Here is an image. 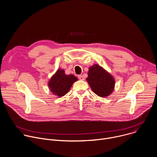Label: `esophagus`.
<instances>
[{
    "mask_svg": "<svg viewBox=\"0 0 157 157\" xmlns=\"http://www.w3.org/2000/svg\"><path fill=\"white\" fill-rule=\"evenodd\" d=\"M78 79H80V80H84V78H83V76H82V75H79V76H78Z\"/></svg>",
    "mask_w": 157,
    "mask_h": 157,
    "instance_id": "1",
    "label": "esophagus"
}]
</instances>
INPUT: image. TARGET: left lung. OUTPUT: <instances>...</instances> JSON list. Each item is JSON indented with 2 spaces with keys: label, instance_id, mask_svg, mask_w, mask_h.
<instances>
[{
  "label": "left lung",
  "instance_id": "obj_1",
  "mask_svg": "<svg viewBox=\"0 0 157 157\" xmlns=\"http://www.w3.org/2000/svg\"><path fill=\"white\" fill-rule=\"evenodd\" d=\"M89 69L86 80L95 94L103 98L113 93L115 85L113 76L97 64Z\"/></svg>",
  "mask_w": 157,
  "mask_h": 157
}]
</instances>
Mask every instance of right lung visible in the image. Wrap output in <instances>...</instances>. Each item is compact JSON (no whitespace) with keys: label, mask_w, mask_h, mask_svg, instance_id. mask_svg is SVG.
Instances as JSON below:
<instances>
[{"label":"right lung","mask_w":157,"mask_h":157,"mask_svg":"<svg viewBox=\"0 0 157 157\" xmlns=\"http://www.w3.org/2000/svg\"><path fill=\"white\" fill-rule=\"evenodd\" d=\"M77 80L78 78L74 75H66L63 70L59 69L52 77L48 86L54 95L61 97L70 91L73 82Z\"/></svg>","instance_id":"right-lung-1"}]
</instances>
